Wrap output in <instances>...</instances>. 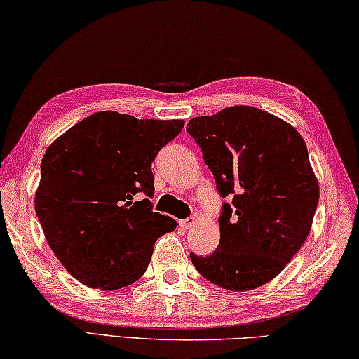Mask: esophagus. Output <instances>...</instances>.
<instances>
[{"label":"esophagus","mask_w":359,"mask_h":359,"mask_svg":"<svg viewBox=\"0 0 359 359\" xmlns=\"http://www.w3.org/2000/svg\"><path fill=\"white\" fill-rule=\"evenodd\" d=\"M196 224V219L195 217H189V219H184V220H180V226L184 230H190L193 225Z\"/></svg>","instance_id":"esophagus-1"}]
</instances>
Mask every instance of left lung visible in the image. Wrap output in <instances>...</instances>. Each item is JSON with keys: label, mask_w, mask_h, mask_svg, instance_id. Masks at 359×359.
Here are the masks:
<instances>
[{"label": "left lung", "mask_w": 359, "mask_h": 359, "mask_svg": "<svg viewBox=\"0 0 359 359\" xmlns=\"http://www.w3.org/2000/svg\"><path fill=\"white\" fill-rule=\"evenodd\" d=\"M224 204L220 243L195 269L215 286L251 291L284 270L309 236L320 184L297 129L255 107L235 105L189 121Z\"/></svg>", "instance_id": "obj_1"}]
</instances>
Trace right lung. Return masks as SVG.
I'll return each mask as SVG.
<instances>
[{"mask_svg":"<svg viewBox=\"0 0 359 359\" xmlns=\"http://www.w3.org/2000/svg\"><path fill=\"white\" fill-rule=\"evenodd\" d=\"M184 119H137L99 111L48 147L35 210L55 257L79 283L102 291L144 275L153 246L177 222L153 212L151 161Z\"/></svg>","mask_w":359,"mask_h":359,"instance_id":"add662e5","label":"right lung"}]
</instances>
